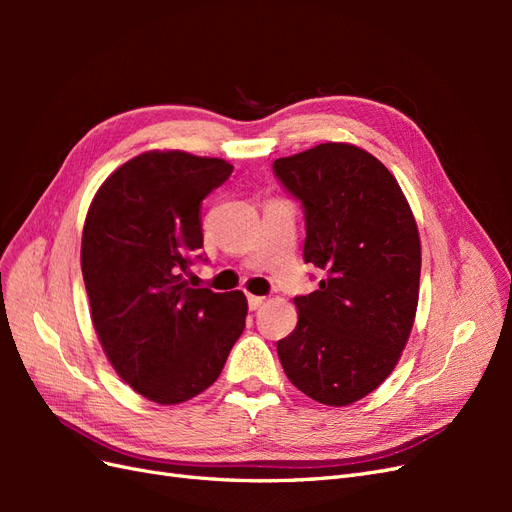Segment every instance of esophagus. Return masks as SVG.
I'll list each match as a JSON object with an SVG mask.
<instances>
[{
    "label": "esophagus",
    "mask_w": 512,
    "mask_h": 512,
    "mask_svg": "<svg viewBox=\"0 0 512 512\" xmlns=\"http://www.w3.org/2000/svg\"><path fill=\"white\" fill-rule=\"evenodd\" d=\"M247 303H250V309H258L260 305H265V297H256V294H247Z\"/></svg>",
    "instance_id": "obj_1"
}]
</instances>
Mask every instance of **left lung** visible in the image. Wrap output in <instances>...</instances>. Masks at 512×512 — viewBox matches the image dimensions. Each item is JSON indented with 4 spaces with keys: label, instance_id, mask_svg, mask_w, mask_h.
Here are the masks:
<instances>
[{
    "label": "left lung",
    "instance_id": "8db88e82",
    "mask_svg": "<svg viewBox=\"0 0 512 512\" xmlns=\"http://www.w3.org/2000/svg\"><path fill=\"white\" fill-rule=\"evenodd\" d=\"M305 207V262L327 280L297 297L299 322L277 342L288 380L342 408L391 376L418 307L421 237L408 198L378 158L352 143H320L273 162Z\"/></svg>",
    "mask_w": 512,
    "mask_h": 512
}]
</instances>
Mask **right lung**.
Instances as JSON below:
<instances>
[{"label":"right lung","instance_id":"right-lung-1","mask_svg":"<svg viewBox=\"0 0 512 512\" xmlns=\"http://www.w3.org/2000/svg\"><path fill=\"white\" fill-rule=\"evenodd\" d=\"M232 164L151 149L121 164L91 200L81 269L100 346L128 386L160 406L218 380L245 329L241 290L190 288L203 247V198Z\"/></svg>","mask_w":512,"mask_h":512}]
</instances>
